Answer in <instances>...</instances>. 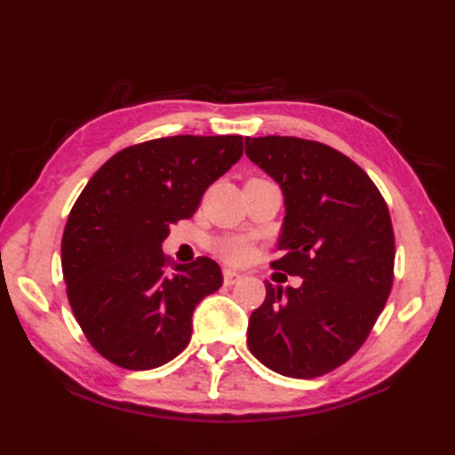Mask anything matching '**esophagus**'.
Masks as SVG:
<instances>
[{"label": "esophagus", "mask_w": 455, "mask_h": 455, "mask_svg": "<svg viewBox=\"0 0 455 455\" xmlns=\"http://www.w3.org/2000/svg\"><path fill=\"white\" fill-rule=\"evenodd\" d=\"M222 277H225V285H235L243 279V274L235 272V269H225V272H222Z\"/></svg>", "instance_id": "1"}]
</instances>
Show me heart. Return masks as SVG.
I'll list each match as a JSON object with an SVG mask.
<instances>
[{
    "instance_id": "1",
    "label": "heart",
    "mask_w": 455,
    "mask_h": 455,
    "mask_svg": "<svg viewBox=\"0 0 455 455\" xmlns=\"http://www.w3.org/2000/svg\"><path fill=\"white\" fill-rule=\"evenodd\" d=\"M219 254L228 262H243L248 256V244L243 238H227L217 244Z\"/></svg>"
}]
</instances>
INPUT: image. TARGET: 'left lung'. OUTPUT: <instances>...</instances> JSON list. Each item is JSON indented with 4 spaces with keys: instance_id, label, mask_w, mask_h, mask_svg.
Returning a JSON list of instances; mask_svg holds the SVG:
<instances>
[{
    "instance_id": "left-lung-1",
    "label": "left lung",
    "mask_w": 455,
    "mask_h": 455,
    "mask_svg": "<svg viewBox=\"0 0 455 455\" xmlns=\"http://www.w3.org/2000/svg\"><path fill=\"white\" fill-rule=\"evenodd\" d=\"M246 156L283 193L274 267L303 279L266 283L250 315L248 347L275 373L313 379L350 360L393 285L395 236L387 203L342 152L297 137H246Z\"/></svg>"
}]
</instances>
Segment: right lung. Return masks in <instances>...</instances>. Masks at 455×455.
<instances>
[{
  "label": "right lung",
  "mask_w": 455,
  "mask_h": 455,
  "mask_svg": "<svg viewBox=\"0 0 455 455\" xmlns=\"http://www.w3.org/2000/svg\"><path fill=\"white\" fill-rule=\"evenodd\" d=\"M240 156V134L134 144L105 162L74 203L62 236L68 301L111 363L144 371L186 350L193 311L222 285V272L207 256L170 272L162 243Z\"/></svg>",
  "instance_id": "right-lung-1"
}]
</instances>
